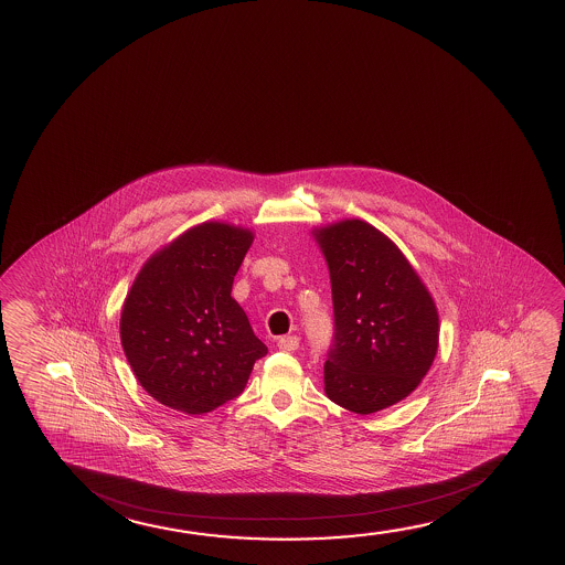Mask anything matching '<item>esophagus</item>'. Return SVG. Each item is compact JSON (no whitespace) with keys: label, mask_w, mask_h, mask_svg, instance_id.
<instances>
[{"label":"esophagus","mask_w":565,"mask_h":565,"mask_svg":"<svg viewBox=\"0 0 565 565\" xmlns=\"http://www.w3.org/2000/svg\"><path fill=\"white\" fill-rule=\"evenodd\" d=\"M298 345H300V340H298L296 335H282V338H278V350L295 351L298 350Z\"/></svg>","instance_id":"34e87169"}]
</instances>
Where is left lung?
Instances as JSON below:
<instances>
[{
  "label": "left lung",
  "instance_id": "left-lung-1",
  "mask_svg": "<svg viewBox=\"0 0 565 565\" xmlns=\"http://www.w3.org/2000/svg\"><path fill=\"white\" fill-rule=\"evenodd\" d=\"M313 237L332 280L326 394L351 413H379L406 398L430 371L438 310L401 249L367 222L345 220Z\"/></svg>",
  "mask_w": 565,
  "mask_h": 565
}]
</instances>
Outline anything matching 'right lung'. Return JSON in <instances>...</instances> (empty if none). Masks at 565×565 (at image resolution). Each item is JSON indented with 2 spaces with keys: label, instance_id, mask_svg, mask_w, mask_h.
<instances>
[{
  "label": "right lung",
  "instance_id": "right-lung-1",
  "mask_svg": "<svg viewBox=\"0 0 565 565\" xmlns=\"http://www.w3.org/2000/svg\"><path fill=\"white\" fill-rule=\"evenodd\" d=\"M253 233L196 225L154 253L135 278L119 333L137 381L154 401L212 413L243 393L267 345L232 298Z\"/></svg>",
  "mask_w": 565,
  "mask_h": 565
}]
</instances>
